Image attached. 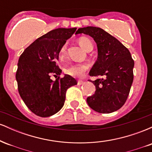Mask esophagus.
<instances>
[{"label": "esophagus", "instance_id": "34e87169", "mask_svg": "<svg viewBox=\"0 0 152 152\" xmlns=\"http://www.w3.org/2000/svg\"><path fill=\"white\" fill-rule=\"evenodd\" d=\"M83 83V81H81V80H79V81H78V85H82Z\"/></svg>", "mask_w": 152, "mask_h": 152}]
</instances>
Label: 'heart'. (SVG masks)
<instances>
[{"label": "heart", "mask_w": 152, "mask_h": 152, "mask_svg": "<svg viewBox=\"0 0 152 152\" xmlns=\"http://www.w3.org/2000/svg\"><path fill=\"white\" fill-rule=\"evenodd\" d=\"M80 46L86 51H89L93 49V43L88 38L86 37H81L78 40ZM66 49V45L64 44L61 48L59 52L60 57L64 56L65 55ZM88 66L86 64H74L69 66L65 69V72L70 76H74V77H81L85 74V72L88 70Z\"/></svg>", "instance_id": "heart-1"}]
</instances>
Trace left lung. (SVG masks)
Returning <instances> with one entry per match:
<instances>
[{
    "mask_svg": "<svg viewBox=\"0 0 152 152\" xmlns=\"http://www.w3.org/2000/svg\"><path fill=\"white\" fill-rule=\"evenodd\" d=\"M79 34L93 38L98 49V58L89 75L103 76L91 81L96 91L87 98V104L101 114L117 111L126 102L133 83L134 61L129 50L101 28H80L76 32V34Z\"/></svg>",
    "mask_w": 152,
    "mask_h": 152,
    "instance_id": "8db88e82",
    "label": "left lung"
}]
</instances>
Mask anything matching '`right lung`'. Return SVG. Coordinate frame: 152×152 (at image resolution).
<instances>
[{"label": "right lung", "instance_id": "right-lung-1", "mask_svg": "<svg viewBox=\"0 0 152 152\" xmlns=\"http://www.w3.org/2000/svg\"><path fill=\"white\" fill-rule=\"evenodd\" d=\"M76 28H58L37 38L18 59L15 78L18 92L27 107L37 116L48 117L56 114L65 102L66 90L77 84L70 75L65 74L55 81L50 78L60 76L56 64L58 54L66 40Z\"/></svg>", "mask_w": 152, "mask_h": 152}]
</instances>
